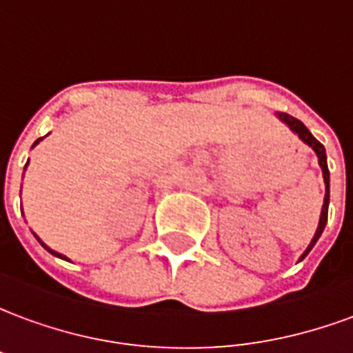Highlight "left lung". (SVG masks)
Here are the masks:
<instances>
[{"label": "left lung", "mask_w": 353, "mask_h": 353, "mask_svg": "<svg viewBox=\"0 0 353 353\" xmlns=\"http://www.w3.org/2000/svg\"><path fill=\"white\" fill-rule=\"evenodd\" d=\"M276 117L280 119L281 123L288 124L289 130L293 132V134H296L301 141H304L306 145L314 149V153L318 154V162H319V166H321V172H323V181H325V196H323V206H321V214H319L318 229H316V234H314V238H312V242L308 244V248L304 250V253L301 255V259H299V261H303L304 257L310 253L312 248L316 245V242L319 240V236H321V232H323V229H325V225H327V212H329V168H327L325 147L321 145L318 139L312 136L310 130H308V128H306L299 119L288 115V113H276Z\"/></svg>", "instance_id": "obj_1"}]
</instances>
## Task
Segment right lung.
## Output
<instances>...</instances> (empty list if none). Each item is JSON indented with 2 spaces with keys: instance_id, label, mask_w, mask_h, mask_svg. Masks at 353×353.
Returning <instances> with one entry per match:
<instances>
[{
  "instance_id": "1",
  "label": "right lung",
  "mask_w": 353,
  "mask_h": 353,
  "mask_svg": "<svg viewBox=\"0 0 353 353\" xmlns=\"http://www.w3.org/2000/svg\"><path fill=\"white\" fill-rule=\"evenodd\" d=\"M41 139H43V138H39V139H37V141H35V143H34V145H32V147H35V145H37V143H39V141H41ZM26 166H28V162H26ZM24 170H26V168H24ZM34 236H35V238H37V242H39V244H41V245H43V248H45V250H47V252H49V253H52V255H54V257H60V259H64V261H68V257H65V255H62V253H58V252H54V250H50L49 245L45 244V242H41V238L37 236V234H35V232H34Z\"/></svg>"
}]
</instances>
